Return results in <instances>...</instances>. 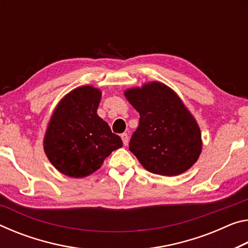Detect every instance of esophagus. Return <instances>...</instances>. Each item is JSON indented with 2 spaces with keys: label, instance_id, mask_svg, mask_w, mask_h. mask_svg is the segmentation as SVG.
I'll use <instances>...</instances> for the list:
<instances>
[{
  "label": "esophagus",
  "instance_id": "obj_1",
  "mask_svg": "<svg viewBox=\"0 0 248 248\" xmlns=\"http://www.w3.org/2000/svg\"><path fill=\"white\" fill-rule=\"evenodd\" d=\"M121 139H123L124 145H128V143H129V136L127 135V133H123V135H121Z\"/></svg>",
  "mask_w": 248,
  "mask_h": 248
}]
</instances>
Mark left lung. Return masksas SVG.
Segmentation results:
<instances>
[{"instance_id":"8db88e82","label":"left lung","mask_w":248,"mask_h":248,"mask_svg":"<svg viewBox=\"0 0 248 248\" xmlns=\"http://www.w3.org/2000/svg\"><path fill=\"white\" fill-rule=\"evenodd\" d=\"M124 96L140 115L129 150L143 168L174 176L193 166L202 150L201 131L173 90L153 81L128 89Z\"/></svg>"}]
</instances>
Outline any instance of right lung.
Returning <instances> with one entry per match:
<instances>
[{
  "mask_svg": "<svg viewBox=\"0 0 248 248\" xmlns=\"http://www.w3.org/2000/svg\"><path fill=\"white\" fill-rule=\"evenodd\" d=\"M100 98V90L92 86L76 88L62 98L50 118L44 149L62 174H92L110 153L123 147L120 137L97 115Z\"/></svg>",
  "mask_w": 248,
  "mask_h": 248,
  "instance_id": "obj_1",
  "label": "right lung"
}]
</instances>
